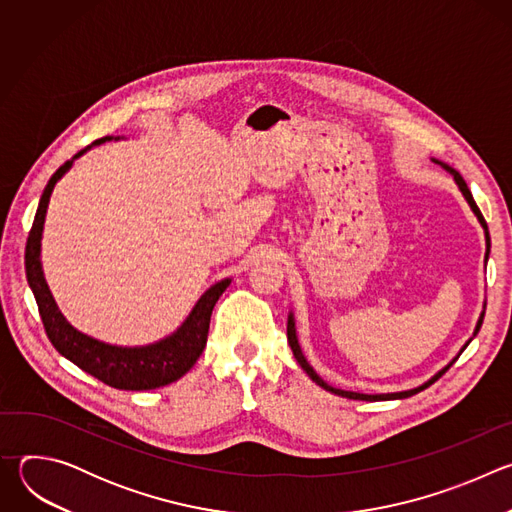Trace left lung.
I'll return each mask as SVG.
<instances>
[{"label":"left lung","instance_id":"1","mask_svg":"<svg viewBox=\"0 0 512 512\" xmlns=\"http://www.w3.org/2000/svg\"><path fill=\"white\" fill-rule=\"evenodd\" d=\"M435 164H440L452 178H454V182H456V186L460 188V192H462V196L466 198V202H468V206L472 208V212L476 214V218H478V223H480V227L484 229V239H486V253H484V263L488 261V255H490V233H488V227H486V221H484V216H482V212H480V208L476 206V202H474V198H472V192L468 190V186H466V182H464V178L460 176V172H456L452 166H448V164H444V162H440V160H435V158H431ZM484 310H486V304H484V308H482V314H480V318H478V322H476V328H474V334H472V338L478 334V330H480V326H482V320H484ZM472 338L460 348V352L446 364L444 369H440L437 371L431 379H427L425 383H421L419 387H413V389H407V391H397V393H356V391H344V389H336V387H332V385H328L314 369H312V364L306 360V356H304V352H302V346H300V340H298V330H296V318H294V312H289V316H287V342H289V346H291V352H294V356H296V360L300 362V367L306 371V375L316 383V385H320L322 389H326V391H330V393H334V395H338V397H346V399H354V401H393V399H407V397H411V395H415V393H419V391H423V389H427L429 385H433L437 379H440L452 364L458 360V356L466 350V346L472 342Z\"/></svg>","mask_w":512,"mask_h":512}]
</instances>
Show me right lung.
I'll use <instances>...</instances> for the list:
<instances>
[{"label": "right lung", "mask_w": 512, "mask_h": 512, "mask_svg": "<svg viewBox=\"0 0 512 512\" xmlns=\"http://www.w3.org/2000/svg\"><path fill=\"white\" fill-rule=\"evenodd\" d=\"M113 139L117 141L123 137L107 135L93 141L77 156L66 160L48 180L40 196L32 231L26 243V277H28L32 294L36 298L44 330L52 346L64 358L75 362L79 369H83L85 373L103 381L109 387L123 389V391H150V389L166 387L178 381L194 367L206 346L212 308L218 302V298L223 296V291L231 285L233 279L225 277L221 281H216L214 285H210L198 298V302L194 304L186 320L172 334L150 344H141V346L109 344L77 330L64 318V314L56 306V300L46 283L44 269H42V233H44L48 202L54 186L62 180V176L72 166H75V162L81 156L93 150L95 145H101Z\"/></svg>", "instance_id": "1"}]
</instances>
